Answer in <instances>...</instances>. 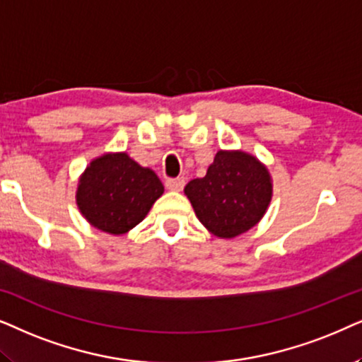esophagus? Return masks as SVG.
<instances>
[{"instance_id": "1", "label": "esophagus", "mask_w": 362, "mask_h": 362, "mask_svg": "<svg viewBox=\"0 0 362 362\" xmlns=\"http://www.w3.org/2000/svg\"><path fill=\"white\" fill-rule=\"evenodd\" d=\"M167 189L172 190V192H180L182 189H184L185 185V178L184 177H177V178H168V180L165 182Z\"/></svg>"}]
</instances>
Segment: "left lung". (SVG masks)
Instances as JSON below:
<instances>
[{
    "instance_id": "1",
    "label": "left lung",
    "mask_w": 362,
    "mask_h": 362,
    "mask_svg": "<svg viewBox=\"0 0 362 362\" xmlns=\"http://www.w3.org/2000/svg\"><path fill=\"white\" fill-rule=\"evenodd\" d=\"M197 218L218 238H235L263 218L273 195L268 168L242 151H218L206 175L185 185Z\"/></svg>"
}]
</instances>
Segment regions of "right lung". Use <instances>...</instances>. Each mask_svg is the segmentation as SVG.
I'll use <instances>...</instances> for the list:
<instances>
[{"mask_svg": "<svg viewBox=\"0 0 362 362\" xmlns=\"http://www.w3.org/2000/svg\"><path fill=\"white\" fill-rule=\"evenodd\" d=\"M162 194L156 172L119 152L104 153L89 163L79 178L76 200L90 225L122 235L146 218Z\"/></svg>", "mask_w": 362, "mask_h": 362, "instance_id": "right-lung-1", "label": "right lung"}]
</instances>
